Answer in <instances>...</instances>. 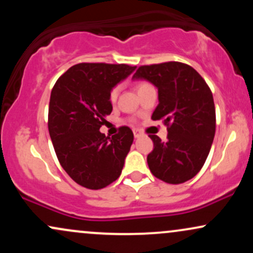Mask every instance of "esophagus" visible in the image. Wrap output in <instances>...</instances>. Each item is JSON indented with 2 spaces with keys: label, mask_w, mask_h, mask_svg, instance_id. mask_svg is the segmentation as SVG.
<instances>
[{
  "label": "esophagus",
  "mask_w": 253,
  "mask_h": 253,
  "mask_svg": "<svg viewBox=\"0 0 253 253\" xmlns=\"http://www.w3.org/2000/svg\"><path fill=\"white\" fill-rule=\"evenodd\" d=\"M133 134H134L135 138H139V136L143 134V133H141V130H139V129H133Z\"/></svg>",
  "instance_id": "esophagus-1"
}]
</instances>
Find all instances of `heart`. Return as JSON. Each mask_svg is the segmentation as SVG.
<instances>
[{"label": "heart", "instance_id": "heart-1", "mask_svg": "<svg viewBox=\"0 0 253 253\" xmlns=\"http://www.w3.org/2000/svg\"><path fill=\"white\" fill-rule=\"evenodd\" d=\"M150 86H151L150 83L141 81V82H139L138 84H136L135 88H136V91H138V94H139V92L143 91V90H145V89L150 88ZM118 94H119V86H115V88H113L112 91H110L109 100L112 101V102H115V101H117V98H118Z\"/></svg>", "mask_w": 253, "mask_h": 253}]
</instances>
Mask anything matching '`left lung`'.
Instances as JSON below:
<instances>
[{
	"mask_svg": "<svg viewBox=\"0 0 253 253\" xmlns=\"http://www.w3.org/2000/svg\"><path fill=\"white\" fill-rule=\"evenodd\" d=\"M134 80L143 78L158 88L159 103L152 120H163L167 141H153L147 164L152 175L170 184L184 183L202 169L215 134L213 94L190 65L167 62L139 66Z\"/></svg>",
	"mask_w": 253,
	"mask_h": 253,
	"instance_id": "left-lung-1",
	"label": "left lung"
}]
</instances>
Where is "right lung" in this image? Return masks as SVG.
<instances>
[{
    "label": "right lung",
    "instance_id": "right-lung-1",
    "mask_svg": "<svg viewBox=\"0 0 253 253\" xmlns=\"http://www.w3.org/2000/svg\"><path fill=\"white\" fill-rule=\"evenodd\" d=\"M127 64L80 63L57 80L48 107V132L58 161L77 184L102 189L117 181L133 143L129 127L112 138L100 132L113 110V86L129 76Z\"/></svg>",
    "mask_w": 253,
    "mask_h": 253
}]
</instances>
